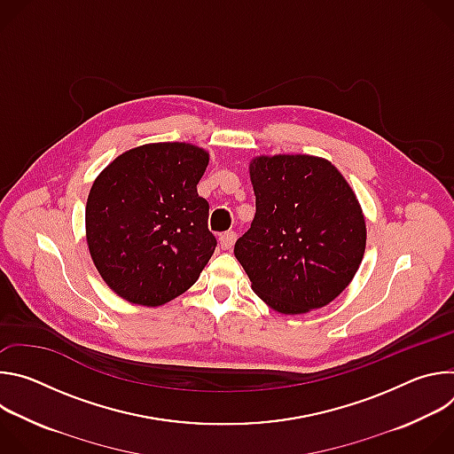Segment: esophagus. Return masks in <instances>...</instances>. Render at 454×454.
<instances>
[{
	"mask_svg": "<svg viewBox=\"0 0 454 454\" xmlns=\"http://www.w3.org/2000/svg\"><path fill=\"white\" fill-rule=\"evenodd\" d=\"M235 240H237V233L235 231H226L219 237V246H221V249H231Z\"/></svg>",
	"mask_w": 454,
	"mask_h": 454,
	"instance_id": "obj_1",
	"label": "esophagus"
}]
</instances>
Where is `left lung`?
<instances>
[{
  "mask_svg": "<svg viewBox=\"0 0 454 454\" xmlns=\"http://www.w3.org/2000/svg\"><path fill=\"white\" fill-rule=\"evenodd\" d=\"M254 219L235 242L253 291L284 314L325 307L350 284L366 226L352 188L314 156H262L249 165Z\"/></svg>",
  "mask_w": 454,
  "mask_h": 454,
  "instance_id": "obj_1",
  "label": "left lung"
}]
</instances>
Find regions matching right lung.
Instances as JSON below:
<instances>
[{
	"label": "right lung",
	"instance_id": "1",
	"mask_svg": "<svg viewBox=\"0 0 454 454\" xmlns=\"http://www.w3.org/2000/svg\"><path fill=\"white\" fill-rule=\"evenodd\" d=\"M208 154L149 144L118 156L95 179L86 235L106 284L127 301L163 305L196 284L215 251L210 205L198 183Z\"/></svg>",
	"mask_w": 454,
	"mask_h": 454
}]
</instances>
